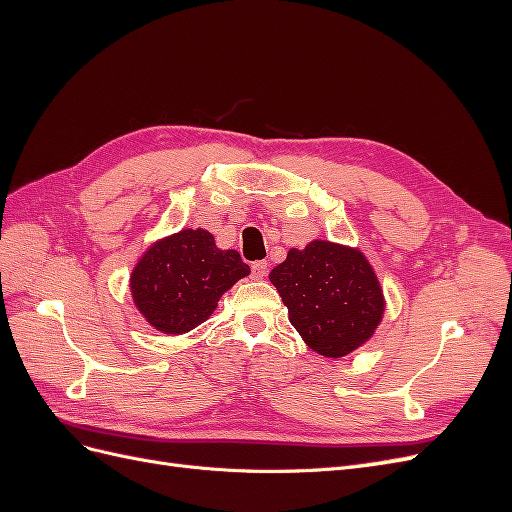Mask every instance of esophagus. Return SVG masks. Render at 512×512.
<instances>
[{
    "mask_svg": "<svg viewBox=\"0 0 512 512\" xmlns=\"http://www.w3.org/2000/svg\"><path fill=\"white\" fill-rule=\"evenodd\" d=\"M267 271H269V262L267 260H258V262H254V265H252V273H254L256 280H265Z\"/></svg>",
    "mask_w": 512,
    "mask_h": 512,
    "instance_id": "1",
    "label": "esophagus"
}]
</instances>
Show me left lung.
<instances>
[{
  "mask_svg": "<svg viewBox=\"0 0 512 512\" xmlns=\"http://www.w3.org/2000/svg\"><path fill=\"white\" fill-rule=\"evenodd\" d=\"M303 342L327 359L365 346L386 312L374 265L354 245L314 239L269 273Z\"/></svg>",
  "mask_w": 512,
  "mask_h": 512,
  "instance_id": "obj_1",
  "label": "left lung"
}]
</instances>
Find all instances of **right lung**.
Instances as JSON below:
<instances>
[{"label": "right lung", "instance_id": "right-lung-1", "mask_svg": "<svg viewBox=\"0 0 512 512\" xmlns=\"http://www.w3.org/2000/svg\"><path fill=\"white\" fill-rule=\"evenodd\" d=\"M250 267L237 250H222L205 228H183L145 247L130 273L136 312L151 329L183 335L203 324Z\"/></svg>", "mask_w": 512, "mask_h": 512}]
</instances>
